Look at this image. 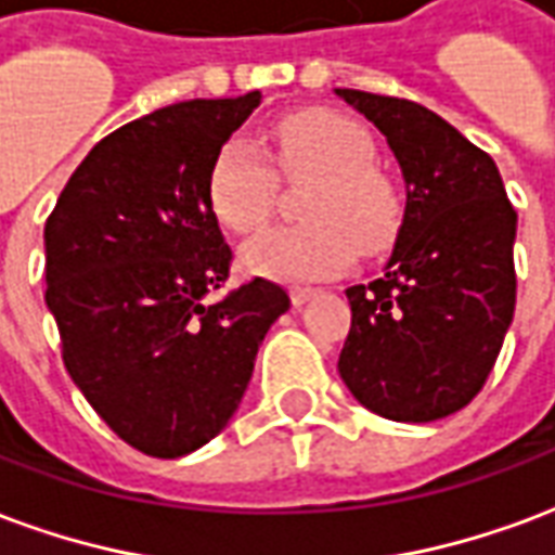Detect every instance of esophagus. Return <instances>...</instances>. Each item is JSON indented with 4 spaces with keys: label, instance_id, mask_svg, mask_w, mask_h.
Segmentation results:
<instances>
[{
    "label": "esophagus",
    "instance_id": "1",
    "mask_svg": "<svg viewBox=\"0 0 555 555\" xmlns=\"http://www.w3.org/2000/svg\"><path fill=\"white\" fill-rule=\"evenodd\" d=\"M317 293H319V286H307V283H293V286H289V298H293L295 307L307 305V301H310Z\"/></svg>",
    "mask_w": 555,
    "mask_h": 555
}]
</instances>
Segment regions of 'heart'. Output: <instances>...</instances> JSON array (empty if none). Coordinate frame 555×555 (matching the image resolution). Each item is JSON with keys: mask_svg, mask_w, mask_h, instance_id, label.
<instances>
[{"mask_svg": "<svg viewBox=\"0 0 555 555\" xmlns=\"http://www.w3.org/2000/svg\"><path fill=\"white\" fill-rule=\"evenodd\" d=\"M375 159V141L351 117L293 115L274 129L269 156L254 141L230 139L209 165V204L221 224L242 236L260 233L274 216L281 177L317 180L301 204L305 224L254 238L248 269L286 281H317L349 269L358 248L382 254L402 228V192Z\"/></svg>", "mask_w": 555, "mask_h": 555, "instance_id": "1", "label": "heart"}]
</instances>
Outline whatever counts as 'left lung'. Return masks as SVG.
I'll list each match as a JSON object with an SVG mask.
<instances>
[{
	"label": "left lung",
	"instance_id": "left-lung-1",
	"mask_svg": "<svg viewBox=\"0 0 555 555\" xmlns=\"http://www.w3.org/2000/svg\"><path fill=\"white\" fill-rule=\"evenodd\" d=\"M382 129L405 177V216L378 281L346 289L339 375L372 414L431 423L470 405L515 317V224L493 159L399 96L337 88Z\"/></svg>",
	"mask_w": 555,
	"mask_h": 555
}]
</instances>
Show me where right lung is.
<instances>
[{
	"instance_id": "obj_1",
	"label": "right lung",
	"mask_w": 555,
	"mask_h": 555,
	"mask_svg": "<svg viewBox=\"0 0 555 555\" xmlns=\"http://www.w3.org/2000/svg\"><path fill=\"white\" fill-rule=\"evenodd\" d=\"M260 91L189 100L96 141L47 218V307L64 366L106 426L153 459L216 438L242 402L289 295L250 278L209 305L233 250L209 204V165Z\"/></svg>"
}]
</instances>
